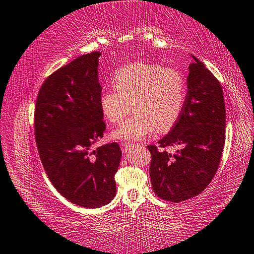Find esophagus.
I'll return each instance as SVG.
<instances>
[{"label":"esophagus","mask_w":254,"mask_h":254,"mask_svg":"<svg viewBox=\"0 0 254 254\" xmlns=\"http://www.w3.org/2000/svg\"><path fill=\"white\" fill-rule=\"evenodd\" d=\"M132 145H134V144H131L129 142H120V147H122L123 152H127Z\"/></svg>","instance_id":"esophagus-1"}]
</instances>
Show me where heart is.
I'll list each match as a JSON object with an SVG mask.
<instances>
[{
    "mask_svg": "<svg viewBox=\"0 0 254 254\" xmlns=\"http://www.w3.org/2000/svg\"><path fill=\"white\" fill-rule=\"evenodd\" d=\"M114 86L104 87L99 104L104 118L119 123L131 102L132 116L114 131L118 139L137 140L153 132L171 129L182 115L186 83L175 69L153 64L124 65L114 73Z\"/></svg>",
    "mask_w": 254,
    "mask_h": 254,
    "instance_id": "1",
    "label": "heart"
}]
</instances>
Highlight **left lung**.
Returning a JSON list of instances; mask_svg holds the SVG:
<instances>
[{
  "mask_svg": "<svg viewBox=\"0 0 254 254\" xmlns=\"http://www.w3.org/2000/svg\"><path fill=\"white\" fill-rule=\"evenodd\" d=\"M193 59L181 117L158 145L147 146L154 193L176 203L206 189L217 173L225 145L226 109L221 85L200 60ZM174 145L182 149L171 156L164 149Z\"/></svg>",
  "mask_w": 254,
  "mask_h": 254,
  "instance_id": "1",
  "label": "left lung"
}]
</instances>
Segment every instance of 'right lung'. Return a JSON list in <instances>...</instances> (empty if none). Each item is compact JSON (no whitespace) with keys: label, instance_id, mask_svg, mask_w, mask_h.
<instances>
[{"label":"right lung","instance_id":"obj_1","mask_svg":"<svg viewBox=\"0 0 254 254\" xmlns=\"http://www.w3.org/2000/svg\"><path fill=\"white\" fill-rule=\"evenodd\" d=\"M100 52L56 70L38 91L35 140L50 182L73 204L99 208L116 196L115 175L122 150L109 143L92 151L107 125L100 109Z\"/></svg>","mask_w":254,"mask_h":254}]
</instances>
